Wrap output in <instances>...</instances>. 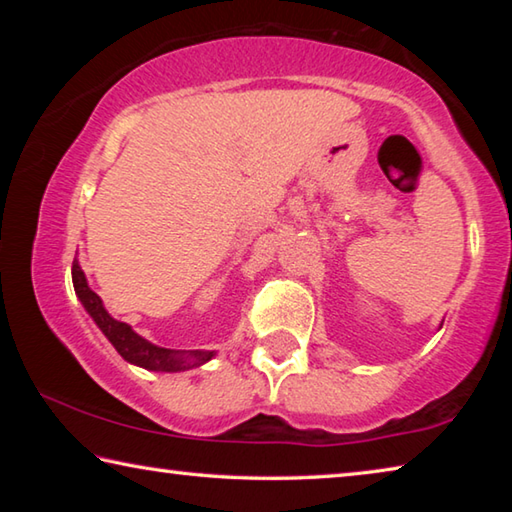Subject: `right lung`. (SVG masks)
<instances>
[{"instance_id": "obj_1", "label": "right lung", "mask_w": 512, "mask_h": 512, "mask_svg": "<svg viewBox=\"0 0 512 512\" xmlns=\"http://www.w3.org/2000/svg\"><path fill=\"white\" fill-rule=\"evenodd\" d=\"M72 282H74L76 296H79L85 311H88L94 323H97V327L106 334V339L115 345V350L128 363H135V366L155 370V372H180V370L203 366V363H207L214 357V352H203V350L160 348V345H153L151 341H146L140 334L133 332L131 325L112 318L106 311V307H103L101 298L88 287V280H85V273L81 271V266L76 259L72 264Z\"/></svg>"}]
</instances>
